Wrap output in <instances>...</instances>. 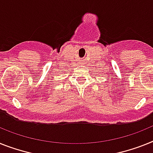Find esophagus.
<instances>
[{"mask_svg": "<svg viewBox=\"0 0 153 153\" xmlns=\"http://www.w3.org/2000/svg\"><path fill=\"white\" fill-rule=\"evenodd\" d=\"M81 63H82V62H81Z\"/></svg>", "mask_w": 153, "mask_h": 153, "instance_id": "1", "label": "esophagus"}]
</instances>
